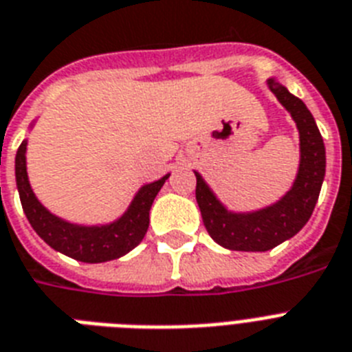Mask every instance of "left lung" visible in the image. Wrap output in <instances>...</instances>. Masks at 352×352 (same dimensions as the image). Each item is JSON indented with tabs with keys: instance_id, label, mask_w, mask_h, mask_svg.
Here are the masks:
<instances>
[{
	"instance_id": "left-lung-1",
	"label": "left lung",
	"mask_w": 352,
	"mask_h": 352,
	"mask_svg": "<svg viewBox=\"0 0 352 352\" xmlns=\"http://www.w3.org/2000/svg\"><path fill=\"white\" fill-rule=\"evenodd\" d=\"M267 85L298 128V175L293 188L276 204L253 213H231L217 201L204 179L195 171V197L202 222L211 239L226 250L267 251L295 236L313 215L324 182L325 146L311 111L278 81L270 79Z\"/></svg>"
}]
</instances>
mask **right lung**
Here are the masks:
<instances>
[{
  "mask_svg": "<svg viewBox=\"0 0 352 352\" xmlns=\"http://www.w3.org/2000/svg\"><path fill=\"white\" fill-rule=\"evenodd\" d=\"M25 151H27V141L21 142L16 153V184H18L19 199L34 231L50 248L79 262L97 264L126 255L128 251L133 250L144 239L150 226V208L153 199L170 175L142 186L133 197L126 213L119 221L107 226H77L52 215L37 201L28 182Z\"/></svg>",
  "mask_w": 352,
  "mask_h": 352,
  "instance_id": "right-lung-1",
  "label": "right lung"
}]
</instances>
